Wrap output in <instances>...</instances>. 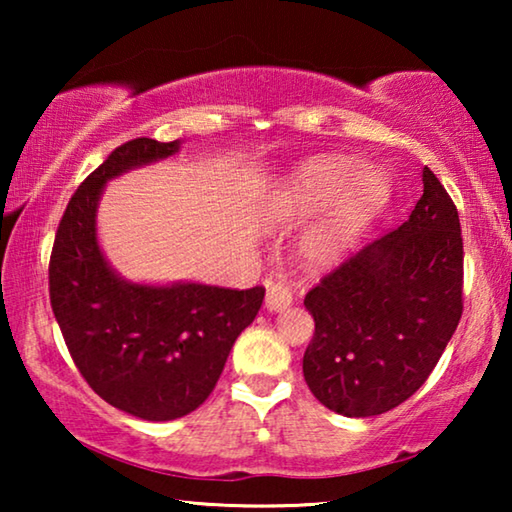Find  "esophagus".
Instances as JSON below:
<instances>
[{
	"label": "esophagus",
	"instance_id": "obj_1",
	"mask_svg": "<svg viewBox=\"0 0 512 512\" xmlns=\"http://www.w3.org/2000/svg\"><path fill=\"white\" fill-rule=\"evenodd\" d=\"M291 289L280 280L266 282V309L268 311H282L291 305Z\"/></svg>",
	"mask_w": 512,
	"mask_h": 512
}]
</instances>
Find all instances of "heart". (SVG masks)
<instances>
[{
  "label": "heart",
  "instance_id": "obj_1",
  "mask_svg": "<svg viewBox=\"0 0 512 512\" xmlns=\"http://www.w3.org/2000/svg\"><path fill=\"white\" fill-rule=\"evenodd\" d=\"M388 189L375 173L348 158H311L291 173L275 219L296 225L320 213L302 232L300 255L311 268L339 264L386 203Z\"/></svg>",
  "mask_w": 512,
  "mask_h": 512
}]
</instances>
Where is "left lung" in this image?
Returning a JSON list of instances; mask_svg holds the SVG:
<instances>
[{
	"mask_svg": "<svg viewBox=\"0 0 512 512\" xmlns=\"http://www.w3.org/2000/svg\"><path fill=\"white\" fill-rule=\"evenodd\" d=\"M409 221L323 277L305 298L316 332L302 359L329 411L370 418L427 381L463 314L456 205L429 167Z\"/></svg>",
	"mask_w": 512,
	"mask_h": 512,
	"instance_id": "obj_1",
	"label": "left lung"
}]
</instances>
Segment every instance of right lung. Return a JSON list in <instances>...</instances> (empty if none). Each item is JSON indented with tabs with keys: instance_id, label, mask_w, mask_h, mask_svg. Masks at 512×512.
<instances>
[{
	"instance_id": "right-lung-1",
	"label": "right lung",
	"mask_w": 512,
	"mask_h": 512,
	"mask_svg": "<svg viewBox=\"0 0 512 512\" xmlns=\"http://www.w3.org/2000/svg\"><path fill=\"white\" fill-rule=\"evenodd\" d=\"M180 151V140L137 137L94 169L60 219L49 262L51 309L76 368L101 400L164 422L198 409L219 381L264 289L124 280L103 255L97 210L108 180Z\"/></svg>"
}]
</instances>
